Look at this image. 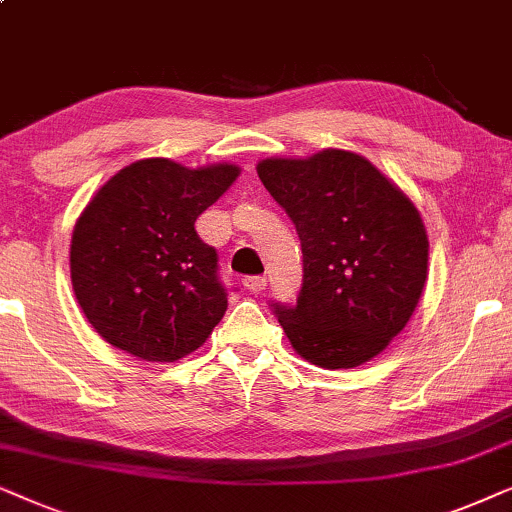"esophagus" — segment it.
<instances>
[{"label":"esophagus","instance_id":"34e87169","mask_svg":"<svg viewBox=\"0 0 512 512\" xmlns=\"http://www.w3.org/2000/svg\"><path fill=\"white\" fill-rule=\"evenodd\" d=\"M243 285L250 292H260V290H264V285H267V278H264V276H248V278H243Z\"/></svg>","mask_w":512,"mask_h":512}]
</instances>
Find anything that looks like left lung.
I'll use <instances>...</instances> for the list:
<instances>
[{"label":"left lung","instance_id":"1","mask_svg":"<svg viewBox=\"0 0 512 512\" xmlns=\"http://www.w3.org/2000/svg\"><path fill=\"white\" fill-rule=\"evenodd\" d=\"M257 175L302 241L297 302H271L292 349L325 370L372 360L407 325L424 290L428 238L419 210L370 161L342 149L267 159Z\"/></svg>","mask_w":512,"mask_h":512}]
</instances>
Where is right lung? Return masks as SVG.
I'll list each match as a JSON object with an SVG mask.
<instances>
[{"instance_id": "right-lung-1", "label": "right lung", "mask_w": 512, "mask_h": 512, "mask_svg": "<svg viewBox=\"0 0 512 512\" xmlns=\"http://www.w3.org/2000/svg\"><path fill=\"white\" fill-rule=\"evenodd\" d=\"M231 163L189 170L142 159L102 185L72 234L81 311L117 349L173 363L206 342L227 311L213 245L194 222L236 180Z\"/></svg>"}]
</instances>
